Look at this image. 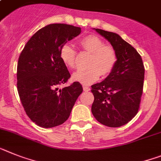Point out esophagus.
Here are the masks:
<instances>
[{
  "label": "esophagus",
  "instance_id": "obj_1",
  "mask_svg": "<svg viewBox=\"0 0 161 161\" xmlns=\"http://www.w3.org/2000/svg\"><path fill=\"white\" fill-rule=\"evenodd\" d=\"M83 90H84V91H86V92H87V91H90V88L89 87V86H83Z\"/></svg>",
  "mask_w": 161,
  "mask_h": 161
}]
</instances>
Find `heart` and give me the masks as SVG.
<instances>
[{"label": "heart", "instance_id": "b5f03b06", "mask_svg": "<svg viewBox=\"0 0 161 161\" xmlns=\"http://www.w3.org/2000/svg\"><path fill=\"white\" fill-rule=\"evenodd\" d=\"M80 45L86 51L91 53L88 61L89 67L79 69L72 75L74 80L84 85L96 81L99 75L106 76L112 72L117 60L115 49L105 45L103 41L94 35L86 36L80 41ZM60 58L67 67L74 68L76 51L71 45L64 44L60 49Z\"/></svg>", "mask_w": 161, "mask_h": 161}]
</instances>
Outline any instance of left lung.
Instances as JSON below:
<instances>
[{
    "instance_id": "left-lung-1",
    "label": "left lung",
    "mask_w": 161,
    "mask_h": 161,
    "mask_svg": "<svg viewBox=\"0 0 161 161\" xmlns=\"http://www.w3.org/2000/svg\"><path fill=\"white\" fill-rule=\"evenodd\" d=\"M94 29L111 43L117 60L108 77L91 86L94 96L92 113L104 125L120 127L130 121L139 109L145 73L143 63L137 50L118 34Z\"/></svg>"
}]
</instances>
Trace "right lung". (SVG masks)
Here are the masks:
<instances>
[{"mask_svg":"<svg viewBox=\"0 0 161 161\" xmlns=\"http://www.w3.org/2000/svg\"><path fill=\"white\" fill-rule=\"evenodd\" d=\"M80 31V27L72 25L49 24L36 31L20 53L17 67L19 95L26 114L41 127L64 124L83 91L76 81L58 89L71 76L60 58V49Z\"/></svg>","mask_w":161,"mask_h":161,"instance_id":"obj_1","label":"right lung"}]
</instances>
